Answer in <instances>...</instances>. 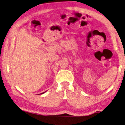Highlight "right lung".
I'll return each instance as SVG.
<instances>
[{
  "label": "right lung",
  "mask_w": 125,
  "mask_h": 125,
  "mask_svg": "<svg viewBox=\"0 0 125 125\" xmlns=\"http://www.w3.org/2000/svg\"><path fill=\"white\" fill-rule=\"evenodd\" d=\"M45 92H43V93H42V94H44V93H45Z\"/></svg>",
  "instance_id": "obj_1"
}]
</instances>
